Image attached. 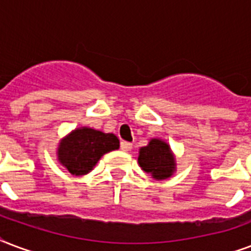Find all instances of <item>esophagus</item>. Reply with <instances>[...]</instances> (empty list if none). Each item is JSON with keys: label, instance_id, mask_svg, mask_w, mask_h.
Returning a JSON list of instances; mask_svg holds the SVG:
<instances>
[{"label": "esophagus", "instance_id": "obj_1", "mask_svg": "<svg viewBox=\"0 0 251 251\" xmlns=\"http://www.w3.org/2000/svg\"><path fill=\"white\" fill-rule=\"evenodd\" d=\"M133 149V143L126 142V141H122L121 142V150L122 151H130Z\"/></svg>", "mask_w": 251, "mask_h": 251}]
</instances>
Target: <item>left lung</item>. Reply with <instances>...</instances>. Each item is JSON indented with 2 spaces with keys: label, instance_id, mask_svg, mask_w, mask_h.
Instances as JSON below:
<instances>
[{
  "label": "left lung",
  "instance_id": "obj_1",
  "mask_svg": "<svg viewBox=\"0 0 251 251\" xmlns=\"http://www.w3.org/2000/svg\"><path fill=\"white\" fill-rule=\"evenodd\" d=\"M138 163L143 171L151 174L156 180L172 176L176 170L175 156L168 143L159 138L150 139L147 146L139 149Z\"/></svg>",
  "mask_w": 251,
  "mask_h": 251
}]
</instances>
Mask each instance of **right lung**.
Masks as SVG:
<instances>
[{
	"label": "right lung",
	"mask_w": 251,
	"mask_h": 251,
	"mask_svg": "<svg viewBox=\"0 0 251 251\" xmlns=\"http://www.w3.org/2000/svg\"><path fill=\"white\" fill-rule=\"evenodd\" d=\"M120 141L112 133H102L91 127H79L60 141L57 160L70 171L81 176L93 170L97 162L109 151L117 150Z\"/></svg>",
	"instance_id": "1"
}]
</instances>
